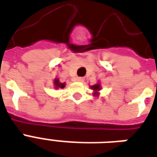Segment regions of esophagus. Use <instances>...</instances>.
<instances>
[{
  "mask_svg": "<svg viewBox=\"0 0 157 157\" xmlns=\"http://www.w3.org/2000/svg\"><path fill=\"white\" fill-rule=\"evenodd\" d=\"M75 81L82 82H83V81H84V79H83V77H77V78L75 79Z\"/></svg>",
  "mask_w": 157,
  "mask_h": 157,
  "instance_id": "1",
  "label": "esophagus"
}]
</instances>
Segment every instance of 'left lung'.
Returning <instances> with one entry per match:
<instances>
[{
  "label": "left lung",
  "mask_w": 157,
  "mask_h": 157,
  "mask_svg": "<svg viewBox=\"0 0 157 157\" xmlns=\"http://www.w3.org/2000/svg\"><path fill=\"white\" fill-rule=\"evenodd\" d=\"M92 89H93L95 91V94H97V92L100 90V85L99 84H97V85H93L92 86Z\"/></svg>",
  "instance_id": "left-lung-1"
}]
</instances>
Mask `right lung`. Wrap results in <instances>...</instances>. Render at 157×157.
<instances>
[{
    "label": "right lung",
    "mask_w": 157,
    "mask_h": 157,
    "mask_svg": "<svg viewBox=\"0 0 157 157\" xmlns=\"http://www.w3.org/2000/svg\"><path fill=\"white\" fill-rule=\"evenodd\" d=\"M55 88H59V87H60V88H64V87L65 86V83H61V82H59L58 79H55Z\"/></svg>",
    "instance_id": "add662e5"
}]
</instances>
